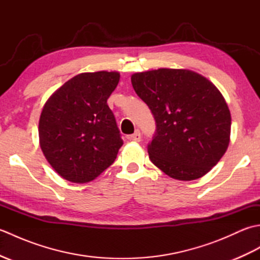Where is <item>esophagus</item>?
I'll return each instance as SVG.
<instances>
[{
	"label": "esophagus",
	"instance_id": "1",
	"mask_svg": "<svg viewBox=\"0 0 260 260\" xmlns=\"http://www.w3.org/2000/svg\"><path fill=\"white\" fill-rule=\"evenodd\" d=\"M129 140H131V141H133V142H141V140H142L141 132H140L139 129L135 131V133H134V134H132V135L129 136Z\"/></svg>",
	"mask_w": 260,
	"mask_h": 260
}]
</instances>
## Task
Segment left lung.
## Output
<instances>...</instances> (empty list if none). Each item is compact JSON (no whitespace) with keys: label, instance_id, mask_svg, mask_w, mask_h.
I'll use <instances>...</instances> for the list:
<instances>
[{"label":"left lung","instance_id":"1","mask_svg":"<svg viewBox=\"0 0 260 260\" xmlns=\"http://www.w3.org/2000/svg\"><path fill=\"white\" fill-rule=\"evenodd\" d=\"M131 80L155 119V135L147 146L152 163L176 180L206 175L230 142V110L218 88L186 69L136 73Z\"/></svg>","mask_w":260,"mask_h":260}]
</instances>
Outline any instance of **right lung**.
<instances>
[{
    "instance_id": "right-lung-1",
    "label": "right lung",
    "mask_w": 260,
    "mask_h": 260,
    "mask_svg": "<svg viewBox=\"0 0 260 260\" xmlns=\"http://www.w3.org/2000/svg\"><path fill=\"white\" fill-rule=\"evenodd\" d=\"M119 77L116 71L79 74L43 106L39 120L41 150L64 180L90 182L117 156L123 140L107 99Z\"/></svg>"
}]
</instances>
